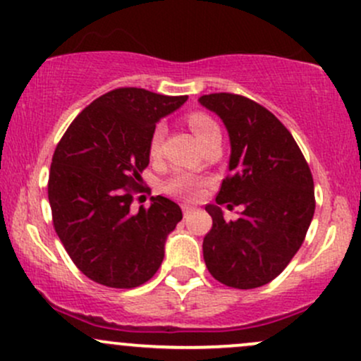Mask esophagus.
Masks as SVG:
<instances>
[{
  "label": "esophagus",
  "instance_id": "esophagus-1",
  "mask_svg": "<svg viewBox=\"0 0 361 361\" xmlns=\"http://www.w3.org/2000/svg\"><path fill=\"white\" fill-rule=\"evenodd\" d=\"M181 209H183V214H185V216H190V214H192L193 211H195V209H193L192 205H187V204L181 205Z\"/></svg>",
  "mask_w": 361,
  "mask_h": 361
}]
</instances>
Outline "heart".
Masks as SVG:
<instances>
[{
  "label": "heart",
  "instance_id": "heart-1",
  "mask_svg": "<svg viewBox=\"0 0 361 361\" xmlns=\"http://www.w3.org/2000/svg\"><path fill=\"white\" fill-rule=\"evenodd\" d=\"M187 123L190 130L193 132V135L197 137V140H199L200 144H204L212 133L219 132L217 123L214 121L209 114L200 113V111H193V113H190L187 116ZM161 138H162V126H156L152 137H150V154H152V156H156L157 150H159ZM202 185H204V181L199 180L197 176H193V174L176 173L171 180L166 183V192H168L169 195L176 197V199L195 200L197 197L200 195Z\"/></svg>",
  "mask_w": 361,
  "mask_h": 361
}]
</instances>
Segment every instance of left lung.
Instances as JSON below:
<instances>
[{
    "mask_svg": "<svg viewBox=\"0 0 361 361\" xmlns=\"http://www.w3.org/2000/svg\"><path fill=\"white\" fill-rule=\"evenodd\" d=\"M199 102L224 123L231 144L229 176L216 205L204 260L219 283L252 290L271 283L302 247L315 211L314 178L295 138L271 111L238 94H209ZM244 207L224 221L219 204Z\"/></svg>",
    "mask_w": 361,
    "mask_h": 361,
    "instance_id": "left-lung-1",
    "label": "left lung"
}]
</instances>
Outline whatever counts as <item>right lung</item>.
<instances>
[{
  "mask_svg": "<svg viewBox=\"0 0 361 361\" xmlns=\"http://www.w3.org/2000/svg\"><path fill=\"white\" fill-rule=\"evenodd\" d=\"M187 99L114 89L90 102L56 145L47 183L54 229L73 264L102 286L137 288L161 267L183 214L161 195L133 212V190L149 166L156 123Z\"/></svg>",
  "mask_w": 361,
  "mask_h": 361,
  "instance_id": "obj_1",
  "label": "right lung"
}]
</instances>
